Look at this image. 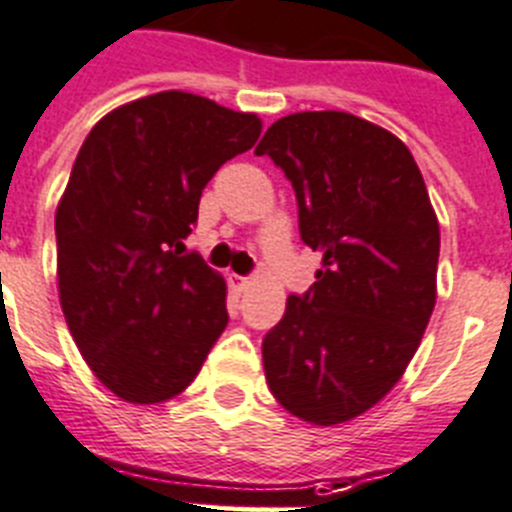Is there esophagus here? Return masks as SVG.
I'll list each match as a JSON object with an SVG mask.
<instances>
[{
	"label": "esophagus",
	"instance_id": "esophagus-1",
	"mask_svg": "<svg viewBox=\"0 0 512 512\" xmlns=\"http://www.w3.org/2000/svg\"><path fill=\"white\" fill-rule=\"evenodd\" d=\"M230 287H233V292L243 295V292H248V287H251V279H248V277H238V274H233V277H230Z\"/></svg>",
	"mask_w": 512,
	"mask_h": 512
}]
</instances>
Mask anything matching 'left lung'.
Instances as JSON below:
<instances>
[{
	"mask_svg": "<svg viewBox=\"0 0 512 512\" xmlns=\"http://www.w3.org/2000/svg\"><path fill=\"white\" fill-rule=\"evenodd\" d=\"M292 181L316 285L264 336V373L292 417L334 427L401 381L438 298L440 225L412 152L344 111L274 121L256 147Z\"/></svg>",
	"mask_w": 512,
	"mask_h": 512,
	"instance_id": "obj_1",
	"label": "left lung"
}]
</instances>
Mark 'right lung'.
Returning a JSON list of instances; mask_svg holds the SVG:
<instances>
[{
    "instance_id": "1",
    "label": "right lung",
    "mask_w": 512,
    "mask_h": 512,
    "mask_svg": "<svg viewBox=\"0 0 512 512\" xmlns=\"http://www.w3.org/2000/svg\"><path fill=\"white\" fill-rule=\"evenodd\" d=\"M256 113L165 90L106 113L56 207V279L69 334L129 404L186 391L227 326L225 277L181 256L209 178L261 134Z\"/></svg>"
}]
</instances>
